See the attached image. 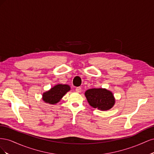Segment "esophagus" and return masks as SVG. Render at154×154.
<instances>
[{
  "label": "esophagus",
  "mask_w": 154,
  "mask_h": 154,
  "mask_svg": "<svg viewBox=\"0 0 154 154\" xmlns=\"http://www.w3.org/2000/svg\"><path fill=\"white\" fill-rule=\"evenodd\" d=\"M81 91H82V88H81V87H76V91L77 92H81Z\"/></svg>",
  "instance_id": "esophagus-1"
}]
</instances>
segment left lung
<instances>
[{
	"label": "left lung",
	"instance_id": "obj_1",
	"mask_svg": "<svg viewBox=\"0 0 154 154\" xmlns=\"http://www.w3.org/2000/svg\"><path fill=\"white\" fill-rule=\"evenodd\" d=\"M85 94L89 105L99 110H109L115 103L112 93L105 88H91Z\"/></svg>",
	"mask_w": 154,
	"mask_h": 154
}]
</instances>
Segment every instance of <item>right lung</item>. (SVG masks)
I'll return each instance as SVG.
<instances>
[{"instance_id": "obj_1", "label": "right lung", "mask_w": 154, "mask_h": 154, "mask_svg": "<svg viewBox=\"0 0 154 154\" xmlns=\"http://www.w3.org/2000/svg\"><path fill=\"white\" fill-rule=\"evenodd\" d=\"M69 90L70 87L67 85H57L44 93L43 100L50 104L57 103Z\"/></svg>"}]
</instances>
